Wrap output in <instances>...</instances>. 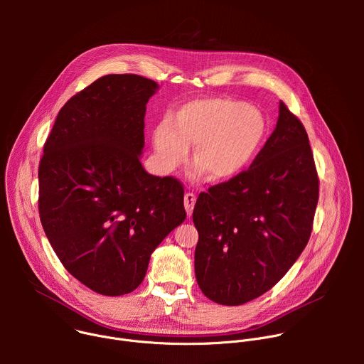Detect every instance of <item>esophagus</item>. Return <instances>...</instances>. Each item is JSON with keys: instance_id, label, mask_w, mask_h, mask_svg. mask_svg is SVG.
<instances>
[{"instance_id": "1", "label": "esophagus", "mask_w": 364, "mask_h": 364, "mask_svg": "<svg viewBox=\"0 0 364 364\" xmlns=\"http://www.w3.org/2000/svg\"><path fill=\"white\" fill-rule=\"evenodd\" d=\"M196 194L193 193H186L184 194V207H186V212H187V216L190 218L191 213H193V209H194V204H196Z\"/></svg>"}]
</instances>
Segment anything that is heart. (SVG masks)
I'll return each mask as SVG.
<instances>
[{"mask_svg": "<svg viewBox=\"0 0 364 364\" xmlns=\"http://www.w3.org/2000/svg\"><path fill=\"white\" fill-rule=\"evenodd\" d=\"M267 135V119L256 107L233 99H197L181 105L171 122L164 119L152 131L160 170L170 174L190 160L198 163L194 177L209 173L215 181L239 177L252 164Z\"/></svg>", "mask_w": 364, "mask_h": 364, "instance_id": "heart-1", "label": "heart"}]
</instances>
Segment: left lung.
Returning <instances> with one entry per match:
<instances>
[{
    "instance_id": "obj_1",
    "label": "left lung",
    "mask_w": 364,
    "mask_h": 364,
    "mask_svg": "<svg viewBox=\"0 0 364 364\" xmlns=\"http://www.w3.org/2000/svg\"><path fill=\"white\" fill-rule=\"evenodd\" d=\"M317 203L306 131L281 102L277 127L250 167L198 194L193 222L201 292L222 305H242L269 291L306 246Z\"/></svg>"
}]
</instances>
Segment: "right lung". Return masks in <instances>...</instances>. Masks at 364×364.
<instances>
[{
  "label": "right lung",
  "mask_w": 364,
  "mask_h": 364,
  "mask_svg": "<svg viewBox=\"0 0 364 364\" xmlns=\"http://www.w3.org/2000/svg\"><path fill=\"white\" fill-rule=\"evenodd\" d=\"M159 85L107 75L60 109L38 166V213L63 267L118 296L142 282L149 257L186 219L184 188L141 164L146 102Z\"/></svg>",
  "instance_id": "1"
}]
</instances>
